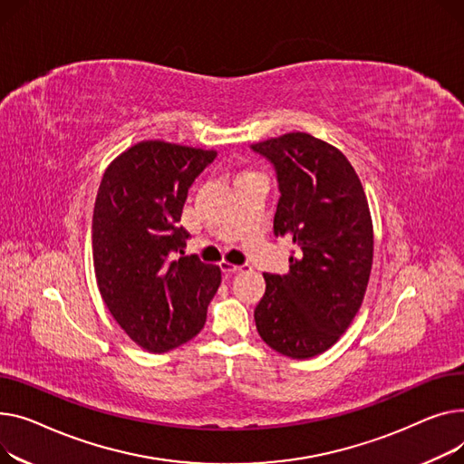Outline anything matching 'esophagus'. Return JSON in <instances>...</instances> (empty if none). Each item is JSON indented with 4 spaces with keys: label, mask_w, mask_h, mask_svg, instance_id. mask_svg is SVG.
<instances>
[{
    "label": "esophagus",
    "mask_w": 464,
    "mask_h": 464,
    "mask_svg": "<svg viewBox=\"0 0 464 464\" xmlns=\"http://www.w3.org/2000/svg\"><path fill=\"white\" fill-rule=\"evenodd\" d=\"M219 267H221V271H223V274H225L227 277H228V276H236V274H239V271L245 269V266H232V264H228V262H221Z\"/></svg>",
    "instance_id": "34e87169"
}]
</instances>
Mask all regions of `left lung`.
Masks as SVG:
<instances>
[{"mask_svg": "<svg viewBox=\"0 0 464 464\" xmlns=\"http://www.w3.org/2000/svg\"><path fill=\"white\" fill-rule=\"evenodd\" d=\"M276 169L274 234L292 241L286 276L264 274L255 309L264 343L294 360L334 346L362 307L372 266V223L348 159L307 132L251 146Z\"/></svg>", "mask_w": 464, "mask_h": 464, "instance_id": "8db88e82", "label": "left lung"}]
</instances>
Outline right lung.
Instances as JSON below:
<instances>
[{
  "label": "right lung",
  "instance_id": "right-lung-1",
  "mask_svg": "<svg viewBox=\"0 0 464 464\" xmlns=\"http://www.w3.org/2000/svg\"><path fill=\"white\" fill-rule=\"evenodd\" d=\"M215 157L213 150L139 142L111 162L97 190L92 239L99 292L123 332L153 353L200 334L221 285L219 266L183 256L190 236L179 227L188 187Z\"/></svg>",
  "mask_w": 464,
  "mask_h": 464
}]
</instances>
